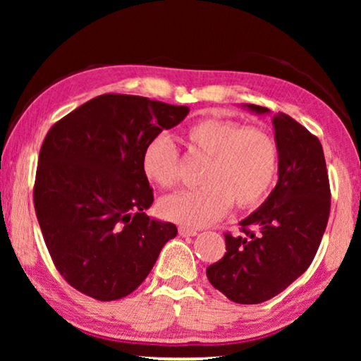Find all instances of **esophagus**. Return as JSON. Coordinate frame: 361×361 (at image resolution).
I'll return each instance as SVG.
<instances>
[{
    "mask_svg": "<svg viewBox=\"0 0 361 361\" xmlns=\"http://www.w3.org/2000/svg\"><path fill=\"white\" fill-rule=\"evenodd\" d=\"M179 233L182 236H195L197 233H199V230L190 228V226H179Z\"/></svg>",
    "mask_w": 361,
    "mask_h": 361,
    "instance_id": "34e87169",
    "label": "esophagus"
}]
</instances>
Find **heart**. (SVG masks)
I'll return each instance as SVG.
<instances>
[{"label": "heart", "instance_id": "obj_1", "mask_svg": "<svg viewBox=\"0 0 361 361\" xmlns=\"http://www.w3.org/2000/svg\"><path fill=\"white\" fill-rule=\"evenodd\" d=\"M190 154L207 157L200 187L177 192L161 202L167 220L200 226L219 220L230 210L253 209L268 194L278 172L279 151L274 137L258 126H243L230 118L210 116L185 131ZM147 180L161 189H174L180 180L179 151L169 137L159 135L141 154Z\"/></svg>", "mask_w": 361, "mask_h": 361}]
</instances>
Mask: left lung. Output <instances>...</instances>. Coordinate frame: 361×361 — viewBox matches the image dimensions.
I'll list each match as a JSON object with an SVG mask.
<instances>
[{
    "label": "left lung",
    "instance_id": "8db88e82",
    "mask_svg": "<svg viewBox=\"0 0 361 361\" xmlns=\"http://www.w3.org/2000/svg\"><path fill=\"white\" fill-rule=\"evenodd\" d=\"M259 115L269 110L248 105ZM279 179L258 210L225 233L226 253L207 268L210 284L238 304L264 302L312 263L330 215V184L319 137L286 113L273 116Z\"/></svg>",
    "mask_w": 361,
    "mask_h": 361
}]
</instances>
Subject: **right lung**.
<instances>
[{
  "label": "right lung",
  "instance_id": "add662e5",
  "mask_svg": "<svg viewBox=\"0 0 361 361\" xmlns=\"http://www.w3.org/2000/svg\"><path fill=\"white\" fill-rule=\"evenodd\" d=\"M187 113V106L105 93L44 137L34 209L57 271L82 294L102 302L131 294L177 235L174 224L146 215L154 195L141 154Z\"/></svg>",
  "mask_w": 361,
  "mask_h": 361
}]
</instances>
